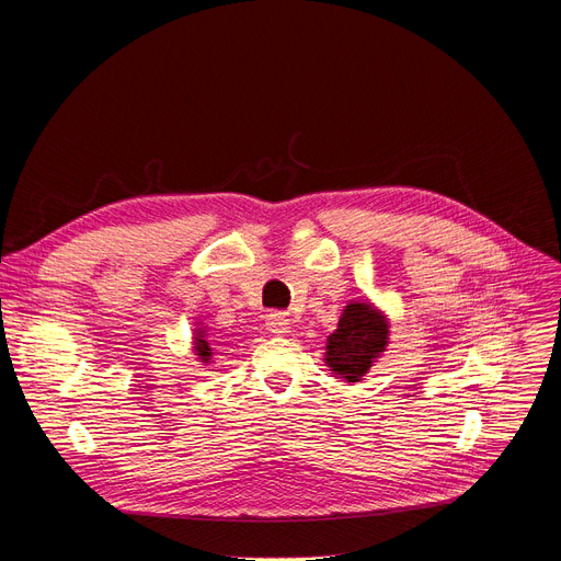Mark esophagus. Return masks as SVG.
Returning <instances> with one entry per match:
<instances>
[{
	"label": "esophagus",
	"mask_w": 561,
	"mask_h": 561,
	"mask_svg": "<svg viewBox=\"0 0 561 561\" xmlns=\"http://www.w3.org/2000/svg\"><path fill=\"white\" fill-rule=\"evenodd\" d=\"M265 330H268L275 336H284V334L290 332V322L284 313L273 311V313H268V318H265Z\"/></svg>",
	"instance_id": "esophagus-1"
}]
</instances>
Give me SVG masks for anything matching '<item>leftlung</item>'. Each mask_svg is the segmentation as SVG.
<instances>
[{"label": "left lung", "instance_id": "left-lung-1", "mask_svg": "<svg viewBox=\"0 0 561 561\" xmlns=\"http://www.w3.org/2000/svg\"><path fill=\"white\" fill-rule=\"evenodd\" d=\"M389 343V320L370 302H350L328 336L325 364L345 381H359Z\"/></svg>", "mask_w": 561, "mask_h": 561}]
</instances>
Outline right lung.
Segmentation results:
<instances>
[{
    "label": "right lung",
    "instance_id": "right-lung-1",
    "mask_svg": "<svg viewBox=\"0 0 561 561\" xmlns=\"http://www.w3.org/2000/svg\"><path fill=\"white\" fill-rule=\"evenodd\" d=\"M195 352H197V357L204 362V364H209L211 362V347H209V341L204 339V332L202 330H197V336H195Z\"/></svg>",
    "mask_w": 561,
    "mask_h": 561
}]
</instances>
